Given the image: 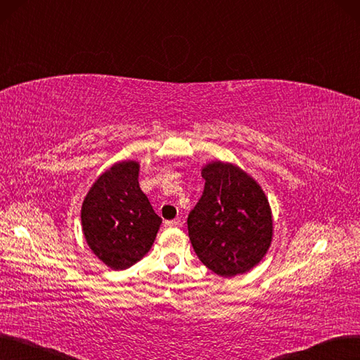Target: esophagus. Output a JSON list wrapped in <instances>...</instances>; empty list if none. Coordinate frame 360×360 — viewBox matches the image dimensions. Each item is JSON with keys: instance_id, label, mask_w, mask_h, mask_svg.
Segmentation results:
<instances>
[{"instance_id": "obj_1", "label": "esophagus", "mask_w": 360, "mask_h": 360, "mask_svg": "<svg viewBox=\"0 0 360 360\" xmlns=\"http://www.w3.org/2000/svg\"><path fill=\"white\" fill-rule=\"evenodd\" d=\"M180 226H181V220H179V219L165 221V227H180Z\"/></svg>"}]
</instances>
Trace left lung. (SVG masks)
I'll list each match as a JSON object with an SVG mask.
<instances>
[{
	"instance_id": "8db88e82",
	"label": "left lung",
	"mask_w": 360,
	"mask_h": 360,
	"mask_svg": "<svg viewBox=\"0 0 360 360\" xmlns=\"http://www.w3.org/2000/svg\"><path fill=\"white\" fill-rule=\"evenodd\" d=\"M202 177L204 192L188 217L192 247L219 276L245 273L270 247L269 200L260 186L232 164H208Z\"/></svg>"
}]
</instances>
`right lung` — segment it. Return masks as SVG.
<instances>
[{
  "mask_svg": "<svg viewBox=\"0 0 360 360\" xmlns=\"http://www.w3.org/2000/svg\"><path fill=\"white\" fill-rule=\"evenodd\" d=\"M84 236L113 270L143 258L162 223L139 186V164H115L93 184L81 210Z\"/></svg>",
  "mask_w": 360,
  "mask_h": 360,
  "instance_id": "1",
  "label": "right lung"
}]
</instances>
